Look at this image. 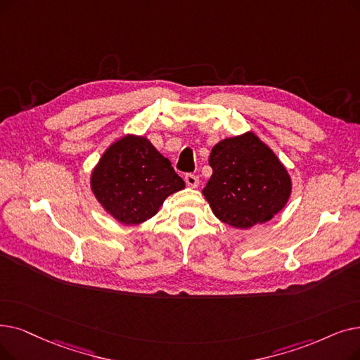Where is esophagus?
I'll return each mask as SVG.
<instances>
[{
  "label": "esophagus",
  "mask_w": 360,
  "mask_h": 360,
  "mask_svg": "<svg viewBox=\"0 0 360 360\" xmlns=\"http://www.w3.org/2000/svg\"><path fill=\"white\" fill-rule=\"evenodd\" d=\"M185 182H186V185L190 186V188H197V186H198V178L193 174L185 175Z\"/></svg>",
  "instance_id": "esophagus-1"
}]
</instances>
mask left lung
<instances>
[{"label":"left lung","mask_w":360,"mask_h":360,"mask_svg":"<svg viewBox=\"0 0 360 360\" xmlns=\"http://www.w3.org/2000/svg\"><path fill=\"white\" fill-rule=\"evenodd\" d=\"M209 165L213 174L202 195L219 221L233 228L248 229L271 221L291 195L285 166L253 132L219 141Z\"/></svg>","instance_id":"8db88e82"}]
</instances>
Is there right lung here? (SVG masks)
Returning a JSON list of instances; mask_svg holds the SVG:
<instances>
[{"mask_svg":"<svg viewBox=\"0 0 360 360\" xmlns=\"http://www.w3.org/2000/svg\"><path fill=\"white\" fill-rule=\"evenodd\" d=\"M182 188V178L146 136L119 138L91 174L94 195L108 214L124 225L153 217L170 194Z\"/></svg>","mask_w":360,"mask_h":360,"instance_id":"right-lung-1","label":"right lung"}]
</instances>
